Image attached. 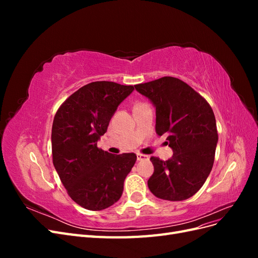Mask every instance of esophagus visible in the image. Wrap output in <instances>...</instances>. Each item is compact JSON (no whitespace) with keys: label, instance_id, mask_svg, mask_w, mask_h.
<instances>
[{"label":"esophagus","instance_id":"34e87169","mask_svg":"<svg viewBox=\"0 0 258 258\" xmlns=\"http://www.w3.org/2000/svg\"><path fill=\"white\" fill-rule=\"evenodd\" d=\"M137 159H138V161L147 160L148 159V156L147 155H143V154H137Z\"/></svg>","mask_w":258,"mask_h":258}]
</instances>
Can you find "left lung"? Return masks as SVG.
Instances as JSON below:
<instances>
[{
	"instance_id": "left-lung-1",
	"label": "left lung",
	"mask_w": 258,
	"mask_h": 258,
	"mask_svg": "<svg viewBox=\"0 0 258 258\" xmlns=\"http://www.w3.org/2000/svg\"><path fill=\"white\" fill-rule=\"evenodd\" d=\"M156 108V134L168 135L173 155L163 161L151 157L154 173L147 185L154 196L182 201L196 194L213 167L218 141L210 104L190 86L175 77L136 85Z\"/></svg>"
}]
</instances>
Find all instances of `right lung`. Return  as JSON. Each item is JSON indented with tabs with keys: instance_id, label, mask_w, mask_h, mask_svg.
<instances>
[{
	"instance_id": "obj_1",
	"label": "right lung",
	"mask_w": 258,
	"mask_h": 258,
	"mask_svg": "<svg viewBox=\"0 0 258 258\" xmlns=\"http://www.w3.org/2000/svg\"><path fill=\"white\" fill-rule=\"evenodd\" d=\"M134 90V86L93 82L70 96L54 115L53 166L69 196L84 209L104 210L121 197L137 155H112L98 148L97 142L117 107Z\"/></svg>"
}]
</instances>
